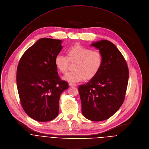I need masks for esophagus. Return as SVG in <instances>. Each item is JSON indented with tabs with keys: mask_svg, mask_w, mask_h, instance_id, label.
Masks as SVG:
<instances>
[{
	"mask_svg": "<svg viewBox=\"0 0 149 149\" xmlns=\"http://www.w3.org/2000/svg\"><path fill=\"white\" fill-rule=\"evenodd\" d=\"M69 86H76L77 85H76V84H73V83H70V84H69Z\"/></svg>",
	"mask_w": 149,
	"mask_h": 149,
	"instance_id": "34e87169",
	"label": "esophagus"
}]
</instances>
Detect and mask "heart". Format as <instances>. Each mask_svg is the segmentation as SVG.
<instances>
[{
    "instance_id": "b5f03b06",
    "label": "heart",
    "mask_w": 149,
    "mask_h": 149,
    "mask_svg": "<svg viewBox=\"0 0 149 149\" xmlns=\"http://www.w3.org/2000/svg\"><path fill=\"white\" fill-rule=\"evenodd\" d=\"M66 54L67 57L57 55L54 59V64L60 73L65 74L69 70L70 63H75V71L64 76V79L69 81L77 82L85 79L91 80L96 76L102 67L103 57L98 50L75 44L67 49Z\"/></svg>"
}]
</instances>
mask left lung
I'll return each mask as SVG.
<instances>
[{
    "mask_svg": "<svg viewBox=\"0 0 149 149\" xmlns=\"http://www.w3.org/2000/svg\"><path fill=\"white\" fill-rule=\"evenodd\" d=\"M92 45L100 49L102 67L79 92L84 117L92 121L108 119L124 102L128 81V68L124 56L112 42L102 40Z\"/></svg>",
    "mask_w": 149,
    "mask_h": 149,
    "instance_id": "1",
    "label": "left lung"
}]
</instances>
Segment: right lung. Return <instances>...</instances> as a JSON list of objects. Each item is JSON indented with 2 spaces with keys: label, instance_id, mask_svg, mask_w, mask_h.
Returning a JSON list of instances; mask_svg holds the SVG:
<instances>
[{
  "label": "right lung",
  "instance_id": "add662e5",
  "mask_svg": "<svg viewBox=\"0 0 149 149\" xmlns=\"http://www.w3.org/2000/svg\"><path fill=\"white\" fill-rule=\"evenodd\" d=\"M61 41L43 38L22 56L16 71V84L20 102L31 118L46 122L57 117L61 93L68 89L54 64L62 48Z\"/></svg>",
  "mask_w": 149,
  "mask_h": 149
}]
</instances>
